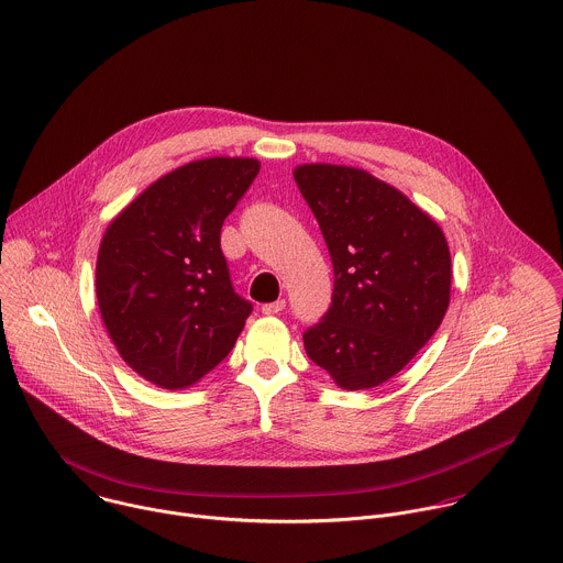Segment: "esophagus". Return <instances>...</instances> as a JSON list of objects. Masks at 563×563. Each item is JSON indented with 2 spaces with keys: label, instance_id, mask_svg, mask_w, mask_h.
Listing matches in <instances>:
<instances>
[{
  "label": "esophagus",
  "instance_id": "obj_1",
  "mask_svg": "<svg viewBox=\"0 0 563 563\" xmlns=\"http://www.w3.org/2000/svg\"><path fill=\"white\" fill-rule=\"evenodd\" d=\"M285 307H287V302H285V300H276V302H267V305H263V309H261V311H263L265 316H276V313H280Z\"/></svg>",
  "mask_w": 563,
  "mask_h": 563
}]
</instances>
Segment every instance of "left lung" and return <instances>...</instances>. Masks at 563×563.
Wrapping results in <instances>:
<instances>
[{"mask_svg": "<svg viewBox=\"0 0 563 563\" xmlns=\"http://www.w3.org/2000/svg\"><path fill=\"white\" fill-rule=\"evenodd\" d=\"M294 179L335 274L329 311L302 333L307 355L344 390L375 388L408 366L445 318V234L404 192L362 168L302 164Z\"/></svg>", "mask_w": 563, "mask_h": 563, "instance_id": "8db88e82", "label": "left lung"}]
</instances>
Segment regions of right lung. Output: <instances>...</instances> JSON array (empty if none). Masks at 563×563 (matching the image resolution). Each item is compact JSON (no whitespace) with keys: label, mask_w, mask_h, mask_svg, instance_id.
Instances as JSON below:
<instances>
[{"label":"right lung","mask_w":563,"mask_h":563,"mask_svg":"<svg viewBox=\"0 0 563 563\" xmlns=\"http://www.w3.org/2000/svg\"><path fill=\"white\" fill-rule=\"evenodd\" d=\"M254 157H208L153 181L107 228L96 298L120 357L146 382L192 386L232 351L252 302L230 280L221 225Z\"/></svg>","instance_id":"add662e5"}]
</instances>
